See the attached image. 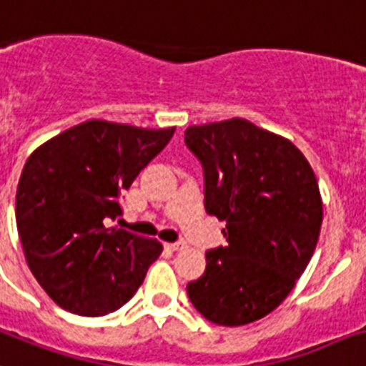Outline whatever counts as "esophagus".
<instances>
[{
  "instance_id": "1",
  "label": "esophagus",
  "mask_w": 366,
  "mask_h": 366,
  "mask_svg": "<svg viewBox=\"0 0 366 366\" xmlns=\"http://www.w3.org/2000/svg\"><path fill=\"white\" fill-rule=\"evenodd\" d=\"M166 248L172 252H177V250H183L185 248V242H172V244H166Z\"/></svg>"
}]
</instances>
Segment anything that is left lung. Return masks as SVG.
Returning a JSON list of instances; mask_svg holds the SVG:
<instances>
[{"label": "left lung", "mask_w": 366, "mask_h": 366, "mask_svg": "<svg viewBox=\"0 0 366 366\" xmlns=\"http://www.w3.org/2000/svg\"><path fill=\"white\" fill-rule=\"evenodd\" d=\"M185 144L202 166L204 208L227 222V244L206 252L187 294L208 321L248 325L280 305L315 252L317 177L288 139L242 118L187 127Z\"/></svg>", "instance_id": "obj_1"}]
</instances>
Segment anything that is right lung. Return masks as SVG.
<instances>
[{
	"label": "right lung",
	"mask_w": 366,
	"mask_h": 366,
	"mask_svg": "<svg viewBox=\"0 0 366 366\" xmlns=\"http://www.w3.org/2000/svg\"><path fill=\"white\" fill-rule=\"evenodd\" d=\"M174 132L89 120L26 160L16 189V229L28 267L62 310L84 317L120 310L162 254L158 240L109 223L122 215V192Z\"/></svg>",
	"instance_id": "add662e5"
}]
</instances>
